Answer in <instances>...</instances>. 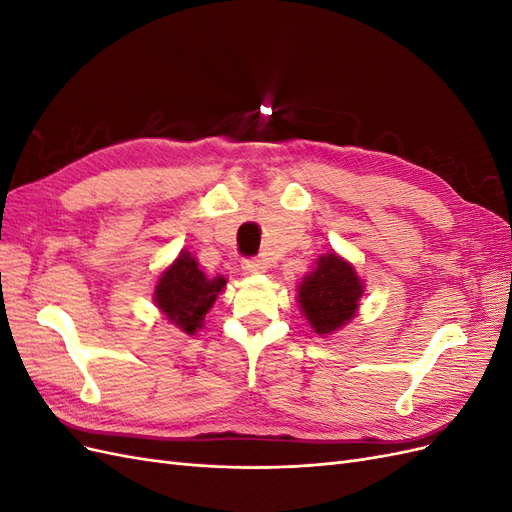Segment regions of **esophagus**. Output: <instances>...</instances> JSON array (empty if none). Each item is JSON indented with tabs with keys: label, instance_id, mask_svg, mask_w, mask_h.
Segmentation results:
<instances>
[{
	"label": "esophagus",
	"instance_id": "1",
	"mask_svg": "<svg viewBox=\"0 0 512 512\" xmlns=\"http://www.w3.org/2000/svg\"><path fill=\"white\" fill-rule=\"evenodd\" d=\"M243 271H245L247 275H260V273H267V262H265V260H258V258L243 260Z\"/></svg>",
	"mask_w": 512,
	"mask_h": 512
}]
</instances>
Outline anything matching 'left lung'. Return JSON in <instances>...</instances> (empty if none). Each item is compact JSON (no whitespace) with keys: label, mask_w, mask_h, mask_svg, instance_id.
Returning a JSON list of instances; mask_svg holds the SVG:
<instances>
[{"label":"left lung","mask_w":512,"mask_h":512,"mask_svg":"<svg viewBox=\"0 0 512 512\" xmlns=\"http://www.w3.org/2000/svg\"><path fill=\"white\" fill-rule=\"evenodd\" d=\"M363 292L365 282L352 262L327 252L297 286V303L312 331L327 337L342 331L359 314Z\"/></svg>","instance_id":"1"}]
</instances>
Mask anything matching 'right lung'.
Here are the masks:
<instances>
[{
	"instance_id": "add662e5",
	"label": "right lung",
	"mask_w": 512,
	"mask_h": 512,
	"mask_svg": "<svg viewBox=\"0 0 512 512\" xmlns=\"http://www.w3.org/2000/svg\"><path fill=\"white\" fill-rule=\"evenodd\" d=\"M226 284L228 280L224 275L209 277L200 269L192 252L181 250L160 273L153 288V303L170 324H175L183 333L194 335L198 329H203L205 316Z\"/></svg>"
}]
</instances>
